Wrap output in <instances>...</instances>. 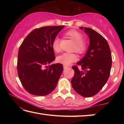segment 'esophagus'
Masks as SVG:
<instances>
[{
  "label": "esophagus",
  "instance_id": "34e87169",
  "mask_svg": "<svg viewBox=\"0 0 124 124\" xmlns=\"http://www.w3.org/2000/svg\"><path fill=\"white\" fill-rule=\"evenodd\" d=\"M63 68L64 69H67V68H69V66H67V65H63Z\"/></svg>",
  "mask_w": 124,
  "mask_h": 124
}]
</instances>
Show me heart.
<instances>
[{"instance_id":"heart-1","label":"heart","mask_w":124,"mask_h":124,"mask_svg":"<svg viewBox=\"0 0 124 124\" xmlns=\"http://www.w3.org/2000/svg\"><path fill=\"white\" fill-rule=\"evenodd\" d=\"M65 35L68 37L75 42V45L72 49L78 54H83L87 48L88 43L85 38H84L83 36L79 31L76 29H71L65 33ZM52 48L56 53H60L61 51L60 46V40L59 38H55L52 44ZM77 60V56L75 53H65L57 56L56 61L64 65H69L71 63L75 62Z\"/></svg>"}]
</instances>
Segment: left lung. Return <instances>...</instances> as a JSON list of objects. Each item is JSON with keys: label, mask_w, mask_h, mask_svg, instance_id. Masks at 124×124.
Instances as JSON below:
<instances>
[{"label": "left lung", "mask_w": 124, "mask_h": 124, "mask_svg": "<svg viewBox=\"0 0 124 124\" xmlns=\"http://www.w3.org/2000/svg\"><path fill=\"white\" fill-rule=\"evenodd\" d=\"M89 38V45L86 54L79 62L80 66L72 67L75 75L71 79L74 90L83 97L96 94L103 88L110 76L112 56L109 44L103 37L91 28L80 27Z\"/></svg>", "instance_id": "8db88e82"}]
</instances>
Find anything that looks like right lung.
<instances>
[{
  "label": "right lung",
  "instance_id": "right-lung-1",
  "mask_svg": "<svg viewBox=\"0 0 124 124\" xmlns=\"http://www.w3.org/2000/svg\"><path fill=\"white\" fill-rule=\"evenodd\" d=\"M64 25L37 28L26 37L18 49V76L23 87L34 95L45 96L56 87L63 70L55 59L53 41Z\"/></svg>",
  "mask_w": 124,
  "mask_h": 124
}]
</instances>
